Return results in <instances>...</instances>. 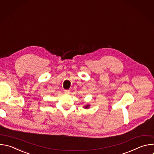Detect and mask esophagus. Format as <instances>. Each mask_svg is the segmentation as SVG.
Wrapping results in <instances>:
<instances>
[{
    "mask_svg": "<svg viewBox=\"0 0 154 154\" xmlns=\"http://www.w3.org/2000/svg\"><path fill=\"white\" fill-rule=\"evenodd\" d=\"M64 91H65V94H70V91H69V90H68V89H65Z\"/></svg>",
    "mask_w": 154,
    "mask_h": 154,
    "instance_id": "esophagus-1",
    "label": "esophagus"
}]
</instances>
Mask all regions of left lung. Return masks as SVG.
Instances as JSON below:
<instances>
[{
  "instance_id": "8db88e82",
  "label": "left lung",
  "mask_w": 154,
  "mask_h": 154,
  "mask_svg": "<svg viewBox=\"0 0 154 154\" xmlns=\"http://www.w3.org/2000/svg\"><path fill=\"white\" fill-rule=\"evenodd\" d=\"M84 108H85V109H88V108H89V105H87L85 106H84Z\"/></svg>"
}]
</instances>
